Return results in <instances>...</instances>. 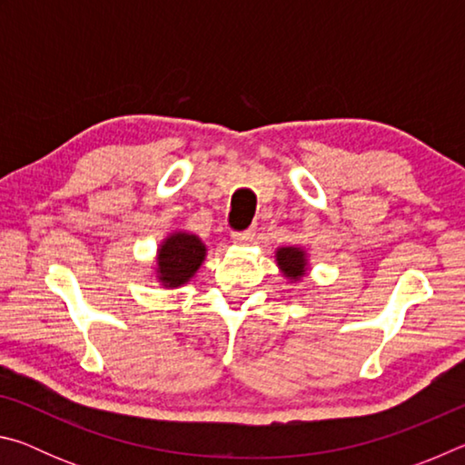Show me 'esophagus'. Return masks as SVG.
Returning <instances> with one entry per match:
<instances>
[{
  "instance_id": "obj_1",
  "label": "esophagus",
  "mask_w": 465,
  "mask_h": 465,
  "mask_svg": "<svg viewBox=\"0 0 465 465\" xmlns=\"http://www.w3.org/2000/svg\"><path fill=\"white\" fill-rule=\"evenodd\" d=\"M254 235H256V230L254 227H250V230H246V232L232 233V240H233V243H238V246H246V243L254 240Z\"/></svg>"
}]
</instances>
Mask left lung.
<instances>
[{"mask_svg":"<svg viewBox=\"0 0 465 465\" xmlns=\"http://www.w3.org/2000/svg\"><path fill=\"white\" fill-rule=\"evenodd\" d=\"M274 262L287 282H302L308 277L310 254L303 246H281L274 250Z\"/></svg>","mask_w":465,"mask_h":465,"instance_id":"1","label":"left lung"}]
</instances>
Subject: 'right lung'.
<instances>
[{
  "instance_id": "add662e5",
  "label": "right lung",
  "mask_w": 465,
  "mask_h": 465,
  "mask_svg": "<svg viewBox=\"0 0 465 465\" xmlns=\"http://www.w3.org/2000/svg\"><path fill=\"white\" fill-rule=\"evenodd\" d=\"M207 258V246L199 235L172 230L160 242L153 258V277L163 289L184 287Z\"/></svg>"
}]
</instances>
